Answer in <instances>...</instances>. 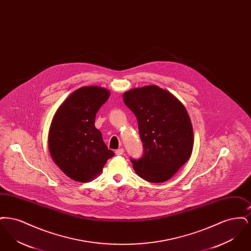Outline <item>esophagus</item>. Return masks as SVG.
I'll return each mask as SVG.
<instances>
[{"instance_id":"obj_1","label":"esophagus","mask_w":251,"mask_h":251,"mask_svg":"<svg viewBox=\"0 0 251 251\" xmlns=\"http://www.w3.org/2000/svg\"><path fill=\"white\" fill-rule=\"evenodd\" d=\"M124 153V149H119L116 151V154L117 155H122Z\"/></svg>"}]
</instances>
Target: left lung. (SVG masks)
<instances>
[{"label":"left lung","mask_w":251,"mask_h":251,"mask_svg":"<svg viewBox=\"0 0 251 251\" xmlns=\"http://www.w3.org/2000/svg\"><path fill=\"white\" fill-rule=\"evenodd\" d=\"M123 100L137 119L143 143L142 157L131 158L134 171L150 182L170 179L191 156L194 134L186 109L157 85L131 89Z\"/></svg>","instance_id":"left-lung-1"}]
</instances>
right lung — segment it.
Instances as JSON below:
<instances>
[{"instance_id":"add662e5","label":"right lung","mask_w":251,"mask_h":251,"mask_svg":"<svg viewBox=\"0 0 251 251\" xmlns=\"http://www.w3.org/2000/svg\"><path fill=\"white\" fill-rule=\"evenodd\" d=\"M110 97L107 89L84 86L56 111L49 131L50 153L71 179L88 181L99 175L115 153L108 150L95 127L97 112Z\"/></svg>"}]
</instances>
